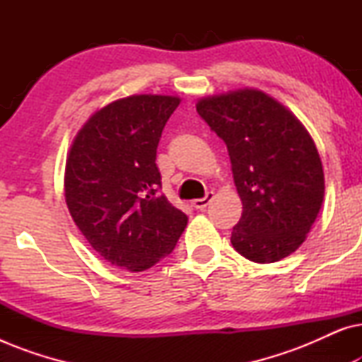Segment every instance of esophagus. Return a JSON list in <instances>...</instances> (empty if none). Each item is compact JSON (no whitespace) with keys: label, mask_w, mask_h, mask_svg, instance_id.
<instances>
[{"label":"esophagus","mask_w":362,"mask_h":362,"mask_svg":"<svg viewBox=\"0 0 362 362\" xmlns=\"http://www.w3.org/2000/svg\"><path fill=\"white\" fill-rule=\"evenodd\" d=\"M212 199H214V192H207L204 197H201V199H194V201L191 202V204L194 206L196 209H201L202 211V209H206L207 204H209Z\"/></svg>","instance_id":"obj_1"}]
</instances>
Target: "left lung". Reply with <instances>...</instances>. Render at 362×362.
Listing matches in <instances>:
<instances>
[{
    "label": "left lung",
    "mask_w": 362,
    "mask_h": 362,
    "mask_svg": "<svg viewBox=\"0 0 362 362\" xmlns=\"http://www.w3.org/2000/svg\"><path fill=\"white\" fill-rule=\"evenodd\" d=\"M196 110L230 156L244 206L232 229L234 249L257 264L288 257L305 242L325 197L323 166L308 132L254 88L202 98Z\"/></svg>",
    "instance_id": "1"
}]
</instances>
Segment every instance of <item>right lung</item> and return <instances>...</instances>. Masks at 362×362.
<instances>
[{
  "mask_svg": "<svg viewBox=\"0 0 362 362\" xmlns=\"http://www.w3.org/2000/svg\"><path fill=\"white\" fill-rule=\"evenodd\" d=\"M180 98L132 95L88 118L66 163L74 222L112 265L141 272L170 255L187 216L161 194L156 148Z\"/></svg>",
  "mask_w": 362,
  "mask_h": 362,
  "instance_id": "obj_1",
  "label": "right lung"
}]
</instances>
